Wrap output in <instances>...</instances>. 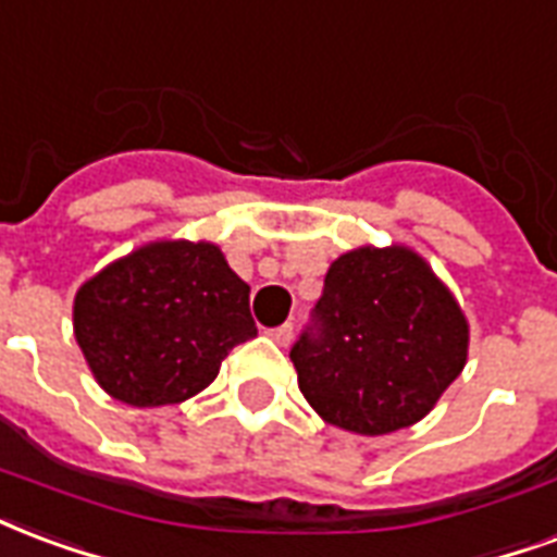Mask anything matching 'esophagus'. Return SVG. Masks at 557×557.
<instances>
[{
    "instance_id": "esophagus-1",
    "label": "esophagus",
    "mask_w": 557,
    "mask_h": 557,
    "mask_svg": "<svg viewBox=\"0 0 557 557\" xmlns=\"http://www.w3.org/2000/svg\"><path fill=\"white\" fill-rule=\"evenodd\" d=\"M292 324H280V327H274V331H268V336H271V339L277 342L280 348H286V345H289L292 342Z\"/></svg>"
}]
</instances>
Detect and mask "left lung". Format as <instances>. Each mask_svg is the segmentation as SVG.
Segmentation results:
<instances>
[{
    "label": "left lung",
    "mask_w": 557,
    "mask_h": 557,
    "mask_svg": "<svg viewBox=\"0 0 557 557\" xmlns=\"http://www.w3.org/2000/svg\"><path fill=\"white\" fill-rule=\"evenodd\" d=\"M467 354V315L425 257L407 245H362L331 262L315 333L289 357L324 422L377 436L422 422Z\"/></svg>",
    "instance_id": "left-lung-1"
}]
</instances>
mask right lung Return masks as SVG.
I'll list each match as a JSON object with an SVG mask.
<instances>
[{"label": "right lung", "instance_id": "right-lung-1", "mask_svg": "<svg viewBox=\"0 0 557 557\" xmlns=\"http://www.w3.org/2000/svg\"><path fill=\"white\" fill-rule=\"evenodd\" d=\"M73 336L111 398L180 405L215 381L230 348L257 336L250 286L212 242L156 238L82 283Z\"/></svg>", "mask_w": 557, "mask_h": 557}]
</instances>
